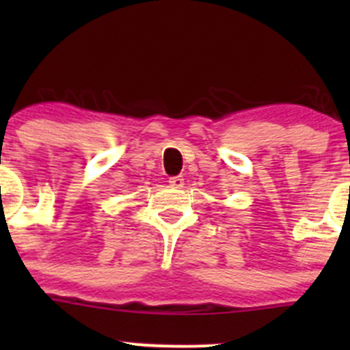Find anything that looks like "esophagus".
Segmentation results:
<instances>
[{
  "label": "esophagus",
  "instance_id": "esophagus-1",
  "mask_svg": "<svg viewBox=\"0 0 350 350\" xmlns=\"http://www.w3.org/2000/svg\"><path fill=\"white\" fill-rule=\"evenodd\" d=\"M169 186L171 188H183L185 186V179H183V176H172V178H169Z\"/></svg>",
  "mask_w": 350,
  "mask_h": 350
}]
</instances>
